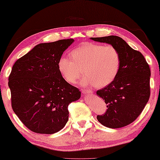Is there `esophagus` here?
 Returning a JSON list of instances; mask_svg holds the SVG:
<instances>
[{
    "label": "esophagus",
    "instance_id": "1",
    "mask_svg": "<svg viewBox=\"0 0 160 160\" xmlns=\"http://www.w3.org/2000/svg\"><path fill=\"white\" fill-rule=\"evenodd\" d=\"M82 91L83 93L84 94H88V93H92L93 91H91V90H88V89H82Z\"/></svg>",
    "mask_w": 160,
    "mask_h": 160
}]
</instances>
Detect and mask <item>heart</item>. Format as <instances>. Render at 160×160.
<instances>
[{"instance_id": "b5f03b06", "label": "heart", "mask_w": 160, "mask_h": 160, "mask_svg": "<svg viewBox=\"0 0 160 160\" xmlns=\"http://www.w3.org/2000/svg\"><path fill=\"white\" fill-rule=\"evenodd\" d=\"M71 55L62 56L58 62L60 73L70 83L77 82L83 69L86 76L81 84L106 87L116 79L121 65L119 51L111 44L86 42L72 50Z\"/></svg>"}]
</instances>
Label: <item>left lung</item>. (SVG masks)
I'll return each mask as SVG.
<instances>
[{"instance_id": "obj_1", "label": "left lung", "mask_w": 160, "mask_h": 160, "mask_svg": "<svg viewBox=\"0 0 160 160\" xmlns=\"http://www.w3.org/2000/svg\"><path fill=\"white\" fill-rule=\"evenodd\" d=\"M91 39L114 46L121 57L120 69L114 82L96 91L108 108L97 119L110 128L125 127L137 119L150 98V67L141 52L130 48L120 37Z\"/></svg>"}]
</instances>
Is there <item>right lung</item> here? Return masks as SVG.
<instances>
[{"label":"right lung","mask_w":160,"mask_h":160,"mask_svg":"<svg viewBox=\"0 0 160 160\" xmlns=\"http://www.w3.org/2000/svg\"><path fill=\"white\" fill-rule=\"evenodd\" d=\"M74 39L41 43L18 59L8 78L12 108L31 131L53 134L65 126L68 106L81 92L64 80L58 68Z\"/></svg>","instance_id":"add662e5"}]
</instances>
